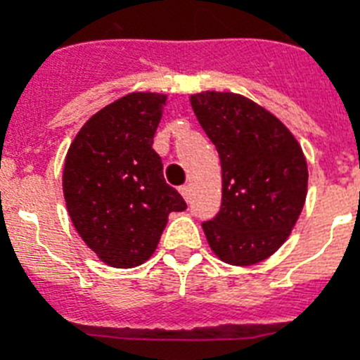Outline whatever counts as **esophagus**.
<instances>
[{
    "instance_id": "obj_1",
    "label": "esophagus",
    "mask_w": 360,
    "mask_h": 360,
    "mask_svg": "<svg viewBox=\"0 0 360 360\" xmlns=\"http://www.w3.org/2000/svg\"><path fill=\"white\" fill-rule=\"evenodd\" d=\"M179 191H181V194H183V198H185L186 202H191V186L183 185L179 188Z\"/></svg>"
}]
</instances>
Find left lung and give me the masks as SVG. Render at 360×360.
Returning <instances> with one entry per match:
<instances>
[{
  "mask_svg": "<svg viewBox=\"0 0 360 360\" xmlns=\"http://www.w3.org/2000/svg\"><path fill=\"white\" fill-rule=\"evenodd\" d=\"M222 166V203L203 222L209 246L231 265H254L284 245L307 200L301 146L271 112L236 93L192 95Z\"/></svg>",
  "mask_w": 360,
  "mask_h": 360,
  "instance_id": "left-lung-1",
  "label": "left lung"
}]
</instances>
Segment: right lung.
<instances>
[{
	"mask_svg": "<svg viewBox=\"0 0 360 360\" xmlns=\"http://www.w3.org/2000/svg\"><path fill=\"white\" fill-rule=\"evenodd\" d=\"M166 95L130 93L93 115L70 143L63 194L70 220L89 248L112 267L151 257L168 214L186 203L164 181L153 136Z\"/></svg>",
	"mask_w": 360,
	"mask_h": 360,
	"instance_id": "right-lung-1",
	"label": "right lung"
}]
</instances>
